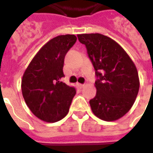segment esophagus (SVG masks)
Here are the masks:
<instances>
[{
	"mask_svg": "<svg viewBox=\"0 0 153 153\" xmlns=\"http://www.w3.org/2000/svg\"><path fill=\"white\" fill-rule=\"evenodd\" d=\"M77 85L79 86V88H83V87H84V84H83V83H77Z\"/></svg>",
	"mask_w": 153,
	"mask_h": 153,
	"instance_id": "1",
	"label": "esophagus"
}]
</instances>
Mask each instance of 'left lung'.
<instances>
[{
    "label": "left lung",
    "mask_w": 153,
    "mask_h": 153,
    "mask_svg": "<svg viewBox=\"0 0 153 153\" xmlns=\"http://www.w3.org/2000/svg\"><path fill=\"white\" fill-rule=\"evenodd\" d=\"M95 70L97 94L89 101L94 115L114 121L128 112L139 89L138 74L133 60L116 42L100 33L79 34Z\"/></svg>",
    "instance_id": "obj_1"
}]
</instances>
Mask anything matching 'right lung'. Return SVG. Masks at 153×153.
I'll use <instances>...</instances> for the list:
<instances>
[{
	"label": "right lung",
	"instance_id": "1",
	"mask_svg": "<svg viewBox=\"0 0 153 153\" xmlns=\"http://www.w3.org/2000/svg\"><path fill=\"white\" fill-rule=\"evenodd\" d=\"M75 35L57 36L38 51L23 75L22 94L35 116L46 122H56L69 112L76 93L63 82L65 56L76 42Z\"/></svg>",
	"mask_w": 153,
	"mask_h": 153
}]
</instances>
